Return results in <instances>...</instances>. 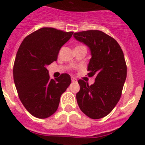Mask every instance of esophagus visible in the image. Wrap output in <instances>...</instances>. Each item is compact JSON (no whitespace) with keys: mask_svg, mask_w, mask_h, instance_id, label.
I'll return each instance as SVG.
<instances>
[{"mask_svg":"<svg viewBox=\"0 0 145 145\" xmlns=\"http://www.w3.org/2000/svg\"><path fill=\"white\" fill-rule=\"evenodd\" d=\"M72 82H76V81H77V79L74 77H72Z\"/></svg>","mask_w":145,"mask_h":145,"instance_id":"esophagus-1","label":"esophagus"}]
</instances>
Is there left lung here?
Listing matches in <instances>:
<instances>
[{"instance_id": "1", "label": "left lung", "mask_w": 145, "mask_h": 145, "mask_svg": "<svg viewBox=\"0 0 145 145\" xmlns=\"http://www.w3.org/2000/svg\"><path fill=\"white\" fill-rule=\"evenodd\" d=\"M73 37L89 48L88 75L95 77L91 86L78 80V104L90 118H103L113 110L120 99L127 76L124 54L117 41L101 31L78 32Z\"/></svg>"}]
</instances>
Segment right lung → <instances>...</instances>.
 I'll use <instances>...</instances> for the list:
<instances>
[{
  "label": "right lung",
  "instance_id": "right-lung-1",
  "mask_svg": "<svg viewBox=\"0 0 145 145\" xmlns=\"http://www.w3.org/2000/svg\"><path fill=\"white\" fill-rule=\"evenodd\" d=\"M73 32L42 28L22 42L14 64V81L27 111L39 119L49 117L59 107L60 97L71 84L67 73L51 79L47 66L57 60L61 48Z\"/></svg>",
  "mask_w": 145,
  "mask_h": 145
}]
</instances>
